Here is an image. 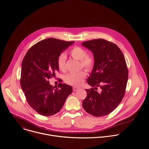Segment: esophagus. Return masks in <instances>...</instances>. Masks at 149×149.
Here are the masks:
<instances>
[{
  "label": "esophagus",
  "instance_id": "esophagus-1",
  "mask_svg": "<svg viewBox=\"0 0 149 149\" xmlns=\"http://www.w3.org/2000/svg\"><path fill=\"white\" fill-rule=\"evenodd\" d=\"M72 89H73V91H76L77 90L79 89V88L78 87H77V86H74L72 88Z\"/></svg>",
  "mask_w": 149,
  "mask_h": 149
}]
</instances>
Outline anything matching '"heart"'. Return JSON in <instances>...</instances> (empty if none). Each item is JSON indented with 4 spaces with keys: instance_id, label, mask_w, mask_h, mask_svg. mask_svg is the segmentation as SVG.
Wrapping results in <instances>:
<instances>
[{
    "instance_id": "heart-1",
    "label": "heart",
    "mask_w": 149,
    "mask_h": 149,
    "mask_svg": "<svg viewBox=\"0 0 149 149\" xmlns=\"http://www.w3.org/2000/svg\"><path fill=\"white\" fill-rule=\"evenodd\" d=\"M69 53L70 56L76 60L80 61V67L84 68L88 71H91L95 64L94 56L91 53H87L83 48L75 46L72 48ZM67 56L64 53H61L57 58L56 64L58 70L61 72L66 71ZM87 76L85 71L82 70L77 72H72L67 74L65 78V82L70 85L80 86L84 82Z\"/></svg>"
}]
</instances>
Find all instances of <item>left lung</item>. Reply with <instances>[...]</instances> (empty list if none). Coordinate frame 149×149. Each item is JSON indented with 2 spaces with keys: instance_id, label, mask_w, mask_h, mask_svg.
<instances>
[{
  "instance_id": "8db88e82",
  "label": "left lung",
  "mask_w": 149,
  "mask_h": 149,
  "mask_svg": "<svg viewBox=\"0 0 149 149\" xmlns=\"http://www.w3.org/2000/svg\"><path fill=\"white\" fill-rule=\"evenodd\" d=\"M82 44L92 50L95 60L87 79L92 88L86 89L82 107L92 116H104L113 112L125 96L128 79L126 60L119 47L105 39L89 40ZM97 87L101 92L96 91Z\"/></svg>"
}]
</instances>
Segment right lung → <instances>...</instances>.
I'll use <instances>...</instances> for the list:
<instances>
[{"label": "right lung", "instance_id": "1", "mask_svg": "<svg viewBox=\"0 0 149 149\" xmlns=\"http://www.w3.org/2000/svg\"><path fill=\"white\" fill-rule=\"evenodd\" d=\"M73 42L46 38L30 47L23 60L22 89L29 105L41 115L49 116L58 112L72 92V86L62 83L57 87L53 86L48 79L58 71L56 64L58 56Z\"/></svg>", "mask_w": 149, "mask_h": 149}]
</instances>
